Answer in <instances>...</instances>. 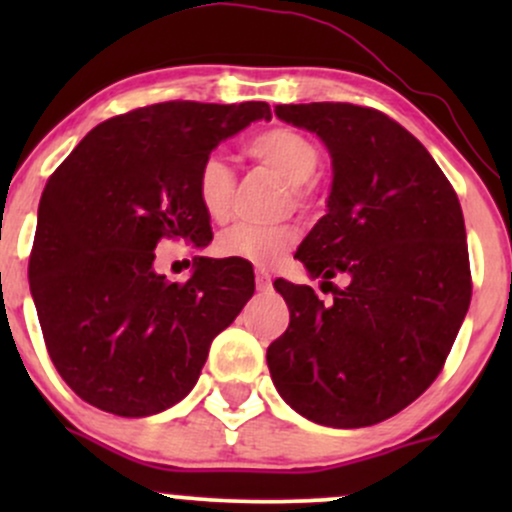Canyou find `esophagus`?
<instances>
[{
  "label": "esophagus",
  "mask_w": 512,
  "mask_h": 512,
  "mask_svg": "<svg viewBox=\"0 0 512 512\" xmlns=\"http://www.w3.org/2000/svg\"><path fill=\"white\" fill-rule=\"evenodd\" d=\"M255 279H257V291H269V289H272V274H269L267 269H257Z\"/></svg>",
  "instance_id": "34e87169"
}]
</instances>
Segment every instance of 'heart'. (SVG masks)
<instances>
[{
	"label": "heart",
	"mask_w": 512,
	"mask_h": 512,
	"mask_svg": "<svg viewBox=\"0 0 512 512\" xmlns=\"http://www.w3.org/2000/svg\"><path fill=\"white\" fill-rule=\"evenodd\" d=\"M243 154L289 182L296 204H308L313 199V175L320 166V149L308 134L284 125L267 127L243 144ZM195 190L204 214L211 221L223 223L236 197V173L219 154H211L197 170ZM293 243L296 233L289 226H233L216 240V250L223 257H238L255 267H272L293 248Z\"/></svg>",
	"instance_id": "1"
}]
</instances>
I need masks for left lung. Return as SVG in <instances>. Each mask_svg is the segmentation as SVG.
Wrapping results in <instances>:
<instances>
[{
  "mask_svg": "<svg viewBox=\"0 0 512 512\" xmlns=\"http://www.w3.org/2000/svg\"><path fill=\"white\" fill-rule=\"evenodd\" d=\"M274 113L332 154L330 211L296 252L332 301L274 281L291 322L269 344V373L315 424H380L438 378L472 301L460 199L426 146L380 110L308 103ZM337 273L350 284L334 287Z\"/></svg>",
  "mask_w": 512,
  "mask_h": 512,
  "instance_id": "1",
  "label": "left lung"
}]
</instances>
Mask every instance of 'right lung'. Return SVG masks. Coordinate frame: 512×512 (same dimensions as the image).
<instances>
[{"instance_id": "obj_1", "label": "right lung", "mask_w": 512, "mask_h": 512, "mask_svg": "<svg viewBox=\"0 0 512 512\" xmlns=\"http://www.w3.org/2000/svg\"><path fill=\"white\" fill-rule=\"evenodd\" d=\"M267 103L166 101L93 127L50 175L28 279L62 380L93 407L151 416L197 383L209 346L255 293L245 262L197 257L187 281L154 272L161 240L204 248L197 170Z\"/></svg>"}]
</instances>
